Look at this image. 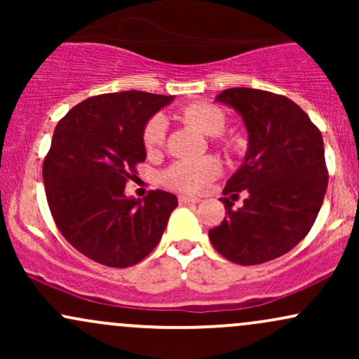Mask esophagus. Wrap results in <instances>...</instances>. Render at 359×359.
I'll use <instances>...</instances> for the list:
<instances>
[{
  "label": "esophagus",
  "mask_w": 359,
  "mask_h": 359,
  "mask_svg": "<svg viewBox=\"0 0 359 359\" xmlns=\"http://www.w3.org/2000/svg\"><path fill=\"white\" fill-rule=\"evenodd\" d=\"M179 203L185 205V204H197L201 203V199H197V197H189V196H180L179 197Z\"/></svg>",
  "instance_id": "1"
}]
</instances>
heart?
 I'll use <instances>...</instances> for the list:
<instances>
[{"instance_id":"heart-1","label":"heart","mask_w":359,"mask_h":359,"mask_svg":"<svg viewBox=\"0 0 359 359\" xmlns=\"http://www.w3.org/2000/svg\"><path fill=\"white\" fill-rule=\"evenodd\" d=\"M182 118L203 131L204 135H217L224 128V114L217 106L208 102H194L182 109ZM167 123L162 116H154L143 131V143L148 151L158 150L165 140ZM221 172L219 160L214 156H201L194 160H179L163 172V184L180 192H203Z\"/></svg>"}]
</instances>
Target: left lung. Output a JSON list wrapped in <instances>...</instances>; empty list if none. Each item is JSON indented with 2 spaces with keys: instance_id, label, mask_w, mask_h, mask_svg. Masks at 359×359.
I'll return each mask as SVG.
<instances>
[{
  "instance_id": "left-lung-1",
  "label": "left lung",
  "mask_w": 359,
  "mask_h": 359,
  "mask_svg": "<svg viewBox=\"0 0 359 359\" xmlns=\"http://www.w3.org/2000/svg\"><path fill=\"white\" fill-rule=\"evenodd\" d=\"M216 102L236 111L248 133L245 160L222 194L248 196L238 209L221 197L228 216L209 240L229 262L259 265L290 251L314 224L327 189L323 135L294 101L269 90L226 89Z\"/></svg>"
}]
</instances>
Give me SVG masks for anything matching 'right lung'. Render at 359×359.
I'll list each match as a JSON object with an SVG mask.
<instances>
[{"label": "right lung", "mask_w": 359, "mask_h": 359, "mask_svg": "<svg viewBox=\"0 0 359 359\" xmlns=\"http://www.w3.org/2000/svg\"><path fill=\"white\" fill-rule=\"evenodd\" d=\"M174 96L123 90L89 97L57 123L43 184L57 228L77 251L113 269L137 265L158 245L177 197H128L126 180L145 162L147 123Z\"/></svg>", "instance_id": "right-lung-1"}]
</instances>
